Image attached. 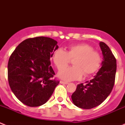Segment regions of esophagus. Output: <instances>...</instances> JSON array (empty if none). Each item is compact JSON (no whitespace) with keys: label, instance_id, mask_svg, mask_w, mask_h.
I'll use <instances>...</instances> for the list:
<instances>
[{"label":"esophagus","instance_id":"34e87169","mask_svg":"<svg viewBox=\"0 0 125 125\" xmlns=\"http://www.w3.org/2000/svg\"><path fill=\"white\" fill-rule=\"evenodd\" d=\"M60 83L61 84H68V82H67V81H60Z\"/></svg>","mask_w":125,"mask_h":125}]
</instances>
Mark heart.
Masks as SVG:
<instances>
[{"mask_svg":"<svg viewBox=\"0 0 125 125\" xmlns=\"http://www.w3.org/2000/svg\"><path fill=\"white\" fill-rule=\"evenodd\" d=\"M73 59L72 67L63 70ZM52 59L58 70L59 78L66 81L78 80L83 76H90L98 71L102 63V56L94 50L91 45L84 43L68 46L66 51L58 49L55 51ZM63 69V70L62 69Z\"/></svg>","mask_w":125,"mask_h":125,"instance_id":"b5f03b06","label":"heart"}]
</instances>
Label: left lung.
<instances>
[{"instance_id": "8db88e82", "label": "left lung", "mask_w": 125, "mask_h": 125, "mask_svg": "<svg viewBox=\"0 0 125 125\" xmlns=\"http://www.w3.org/2000/svg\"><path fill=\"white\" fill-rule=\"evenodd\" d=\"M103 55L102 66L91 80L78 84L71 96L76 106L91 109L100 105L109 96L114 86L116 71V59L105 43L100 42Z\"/></svg>"}]
</instances>
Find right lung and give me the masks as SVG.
<instances>
[{"label":"right lung","instance_id":"1","mask_svg":"<svg viewBox=\"0 0 125 125\" xmlns=\"http://www.w3.org/2000/svg\"><path fill=\"white\" fill-rule=\"evenodd\" d=\"M57 42L47 37L29 38L20 43L8 62L9 84L17 98L31 107L42 105L49 99L59 81L50 58L58 49Z\"/></svg>","mask_w":125,"mask_h":125}]
</instances>
